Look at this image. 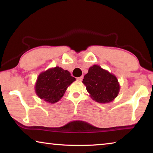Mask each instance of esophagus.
<instances>
[{
  "instance_id": "obj_1",
  "label": "esophagus",
  "mask_w": 153,
  "mask_h": 153,
  "mask_svg": "<svg viewBox=\"0 0 153 153\" xmlns=\"http://www.w3.org/2000/svg\"><path fill=\"white\" fill-rule=\"evenodd\" d=\"M83 77H84L83 76H80L79 77H77V80H78V81H79V82H81V81H82Z\"/></svg>"
}]
</instances>
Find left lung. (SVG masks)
Masks as SVG:
<instances>
[{
  "label": "left lung",
  "mask_w": 153,
  "mask_h": 153,
  "mask_svg": "<svg viewBox=\"0 0 153 153\" xmlns=\"http://www.w3.org/2000/svg\"><path fill=\"white\" fill-rule=\"evenodd\" d=\"M90 97L99 103H108L117 97L120 85L115 75L98 65L90 67L83 79Z\"/></svg>",
  "instance_id": "8db88e82"
}]
</instances>
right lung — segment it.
I'll return each mask as SVG.
<instances>
[{
    "instance_id": "right-lung-1",
    "label": "right lung",
    "mask_w": 153,
    "mask_h": 153,
    "mask_svg": "<svg viewBox=\"0 0 153 153\" xmlns=\"http://www.w3.org/2000/svg\"><path fill=\"white\" fill-rule=\"evenodd\" d=\"M76 81L70 72L61 67H52L39 74L35 84L36 94L48 103H55L63 97L68 86Z\"/></svg>"
}]
</instances>
